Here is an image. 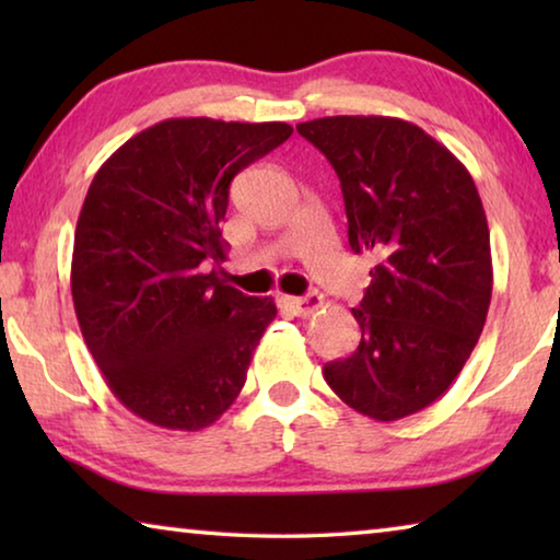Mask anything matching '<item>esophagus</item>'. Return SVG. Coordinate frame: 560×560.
Masks as SVG:
<instances>
[{
  "instance_id": "obj_1",
  "label": "esophagus",
  "mask_w": 560,
  "mask_h": 560,
  "mask_svg": "<svg viewBox=\"0 0 560 560\" xmlns=\"http://www.w3.org/2000/svg\"><path fill=\"white\" fill-rule=\"evenodd\" d=\"M281 301H283V306L291 308L293 316H301V318L314 316L316 311L324 306V296H320L318 291H311V293H306V296H283Z\"/></svg>"
}]
</instances>
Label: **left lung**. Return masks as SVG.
<instances>
[{
    "label": "left lung",
    "instance_id": "1",
    "mask_svg": "<svg viewBox=\"0 0 560 560\" xmlns=\"http://www.w3.org/2000/svg\"><path fill=\"white\" fill-rule=\"evenodd\" d=\"M296 130L336 170L350 249L375 261L353 308L360 346L326 363V383L377 422L420 412L447 393L487 320L494 271L477 185L400 118L328 116Z\"/></svg>",
    "mask_w": 560,
    "mask_h": 560
}]
</instances>
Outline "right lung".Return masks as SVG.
<instances>
[{
	"mask_svg": "<svg viewBox=\"0 0 560 560\" xmlns=\"http://www.w3.org/2000/svg\"><path fill=\"white\" fill-rule=\"evenodd\" d=\"M291 132L167 118L93 177L73 236V308L103 381L140 420L195 432L242 393L277 303L220 279V224L234 175Z\"/></svg>",
	"mask_w": 560,
	"mask_h": 560,
	"instance_id": "obj_1",
	"label": "right lung"
}]
</instances>
